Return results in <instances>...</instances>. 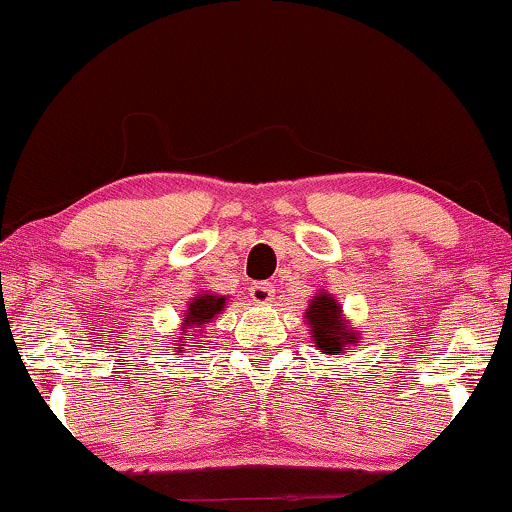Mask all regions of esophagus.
Segmentation results:
<instances>
[{"mask_svg":"<svg viewBox=\"0 0 512 512\" xmlns=\"http://www.w3.org/2000/svg\"><path fill=\"white\" fill-rule=\"evenodd\" d=\"M249 296L254 298V303H258V305H268L272 296H275V286H272L270 282H258L249 289Z\"/></svg>","mask_w":512,"mask_h":512,"instance_id":"1","label":"esophagus"}]
</instances>
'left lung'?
Returning a JSON list of instances; mask_svg holds the SVG:
<instances>
[{"label": "left lung", "instance_id": "8db88e82", "mask_svg": "<svg viewBox=\"0 0 512 512\" xmlns=\"http://www.w3.org/2000/svg\"><path fill=\"white\" fill-rule=\"evenodd\" d=\"M305 317L310 321L314 342H317V347L324 349V354H340L345 345H354L356 342L349 328L342 324L340 305L331 296H326V293H319L312 300Z\"/></svg>", "mask_w": 512, "mask_h": 512}]
</instances>
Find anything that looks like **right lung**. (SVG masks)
Returning a JSON list of instances; mask_svg holds the SVG:
<instances>
[{"mask_svg": "<svg viewBox=\"0 0 512 512\" xmlns=\"http://www.w3.org/2000/svg\"><path fill=\"white\" fill-rule=\"evenodd\" d=\"M223 303H226V298L223 296H209V293H205V296H198L191 305H188L184 326H181V331L184 333H181L177 340L179 352H184V347H181V342L184 340H200V338H195V335L202 333V326H205L207 321H212L216 314L223 310ZM184 334H193L194 338L184 339Z\"/></svg>", "mask_w": 512, "mask_h": 512, "instance_id": "right-lung-1", "label": "right lung"}]
</instances>
